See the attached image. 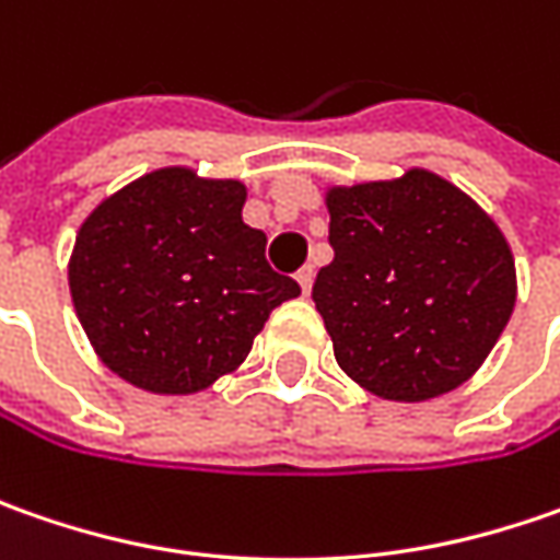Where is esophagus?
Returning <instances> with one entry per match:
<instances>
[{
	"instance_id": "1",
	"label": "esophagus",
	"mask_w": 560,
	"mask_h": 560,
	"mask_svg": "<svg viewBox=\"0 0 560 560\" xmlns=\"http://www.w3.org/2000/svg\"><path fill=\"white\" fill-rule=\"evenodd\" d=\"M295 280H299V287H302V295H308L312 292V283H314V268L312 265H305V268L295 273Z\"/></svg>"
}]
</instances>
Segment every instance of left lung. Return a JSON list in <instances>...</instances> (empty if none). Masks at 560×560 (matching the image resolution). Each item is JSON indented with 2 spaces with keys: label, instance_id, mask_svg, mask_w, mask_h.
<instances>
[{
  "label": "left lung",
  "instance_id": "left-lung-1",
  "mask_svg": "<svg viewBox=\"0 0 560 560\" xmlns=\"http://www.w3.org/2000/svg\"><path fill=\"white\" fill-rule=\"evenodd\" d=\"M334 261L314 305L336 364L386 401H430L480 371L517 302L505 233L427 167L327 186Z\"/></svg>",
  "mask_w": 560,
  "mask_h": 560
}]
</instances>
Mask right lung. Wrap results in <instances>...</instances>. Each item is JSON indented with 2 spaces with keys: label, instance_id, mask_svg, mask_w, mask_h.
Masks as SVG:
<instances>
[{
  "label": "right lung",
  "instance_id": "obj_1",
  "mask_svg": "<svg viewBox=\"0 0 560 560\" xmlns=\"http://www.w3.org/2000/svg\"><path fill=\"white\" fill-rule=\"evenodd\" d=\"M243 180L171 164L105 196L77 230L68 287L98 361L155 396L233 374L270 312L299 295L268 236L243 224Z\"/></svg>",
  "mask_w": 560,
  "mask_h": 560
}]
</instances>
